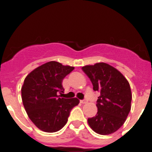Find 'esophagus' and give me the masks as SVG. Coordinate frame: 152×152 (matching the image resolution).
Here are the masks:
<instances>
[{
  "instance_id": "obj_1",
  "label": "esophagus",
  "mask_w": 152,
  "mask_h": 152,
  "mask_svg": "<svg viewBox=\"0 0 152 152\" xmlns=\"http://www.w3.org/2000/svg\"><path fill=\"white\" fill-rule=\"evenodd\" d=\"M80 102L81 103H88V100H80Z\"/></svg>"
}]
</instances>
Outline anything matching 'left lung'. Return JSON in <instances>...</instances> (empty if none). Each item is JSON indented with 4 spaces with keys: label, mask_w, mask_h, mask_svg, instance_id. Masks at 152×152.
<instances>
[{
    "label": "left lung",
    "mask_w": 152,
    "mask_h": 152,
    "mask_svg": "<svg viewBox=\"0 0 152 152\" xmlns=\"http://www.w3.org/2000/svg\"><path fill=\"white\" fill-rule=\"evenodd\" d=\"M93 84L100 92L96 100L97 113L88 118L90 127L100 135H109L123 125L131 110L132 93L129 83L120 72L107 63L82 67Z\"/></svg>",
    "instance_id": "8db88e82"
}]
</instances>
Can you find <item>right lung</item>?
I'll use <instances>...</instances> for the list:
<instances>
[{
    "instance_id": "1",
    "label": "right lung",
    "mask_w": 152,
    "mask_h": 152,
    "mask_svg": "<svg viewBox=\"0 0 152 152\" xmlns=\"http://www.w3.org/2000/svg\"><path fill=\"white\" fill-rule=\"evenodd\" d=\"M75 69L57 61H49L31 72L21 89L24 108L31 121L45 132H55L68 122L70 112L79 103L77 98L65 99L62 80Z\"/></svg>"
}]
</instances>
